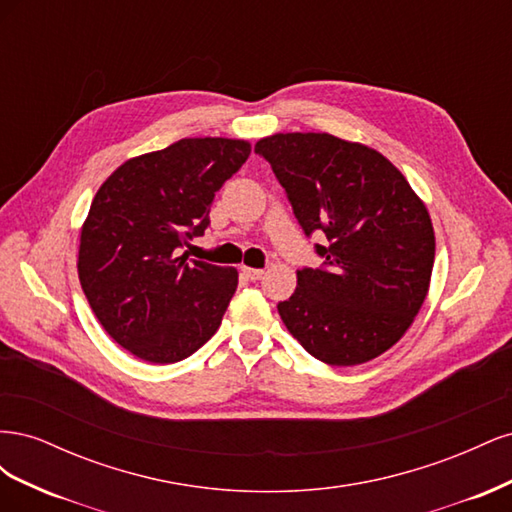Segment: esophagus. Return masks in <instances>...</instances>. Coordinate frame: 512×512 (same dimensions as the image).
<instances>
[{
  "mask_svg": "<svg viewBox=\"0 0 512 512\" xmlns=\"http://www.w3.org/2000/svg\"><path fill=\"white\" fill-rule=\"evenodd\" d=\"M241 273H243L250 282H256V280H260L262 275H265V271H262V269H254V267H241Z\"/></svg>",
  "mask_w": 512,
  "mask_h": 512,
  "instance_id": "esophagus-1",
  "label": "esophagus"
}]
</instances>
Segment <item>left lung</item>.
Returning <instances> with one entry per match:
<instances>
[{
	"label": "left lung",
	"mask_w": 512,
	"mask_h": 512,
	"mask_svg": "<svg viewBox=\"0 0 512 512\" xmlns=\"http://www.w3.org/2000/svg\"><path fill=\"white\" fill-rule=\"evenodd\" d=\"M316 243L322 267L297 271L277 303L286 329L318 361L348 367L397 344L421 309L436 237L423 200L376 149L327 132L273 134L256 143Z\"/></svg>",
	"instance_id": "1"
}]
</instances>
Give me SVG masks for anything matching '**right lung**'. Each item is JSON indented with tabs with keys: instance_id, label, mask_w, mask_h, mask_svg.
<instances>
[{
	"instance_id": "obj_1",
	"label": "right lung",
	"mask_w": 512,
	"mask_h": 512,
	"mask_svg": "<svg viewBox=\"0 0 512 512\" xmlns=\"http://www.w3.org/2000/svg\"><path fill=\"white\" fill-rule=\"evenodd\" d=\"M250 151L232 138H181L100 185L81 230L79 280L104 331L138 359L183 361L218 331L239 273L183 247L205 235L215 192Z\"/></svg>"
}]
</instances>
